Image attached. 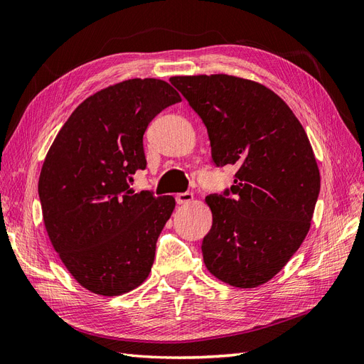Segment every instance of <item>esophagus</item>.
<instances>
[{"mask_svg": "<svg viewBox=\"0 0 364 364\" xmlns=\"http://www.w3.org/2000/svg\"><path fill=\"white\" fill-rule=\"evenodd\" d=\"M194 200V194L193 193H179L176 194V202L179 205H188Z\"/></svg>", "mask_w": 364, "mask_h": 364, "instance_id": "obj_1", "label": "esophagus"}]
</instances>
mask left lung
I'll list each match as a JSON object with an SVG mask.
<instances>
[{
    "label": "left lung",
    "mask_w": 364,
    "mask_h": 364,
    "mask_svg": "<svg viewBox=\"0 0 364 364\" xmlns=\"http://www.w3.org/2000/svg\"><path fill=\"white\" fill-rule=\"evenodd\" d=\"M170 82L205 123L217 167H237L234 199H205L213 213L202 243L205 266L232 287H259L310 230L321 191L310 139L287 103L258 82L228 74Z\"/></svg>",
    "instance_id": "1"
}]
</instances>
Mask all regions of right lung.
Here are the masks:
<instances>
[{"label":"right lung","instance_id":"right-lung-1","mask_svg":"<svg viewBox=\"0 0 364 364\" xmlns=\"http://www.w3.org/2000/svg\"><path fill=\"white\" fill-rule=\"evenodd\" d=\"M181 100L159 79L103 87L75 107L42 164L38 191L48 238L91 293L119 296L149 278L176 200L134 194L127 179L146 168L142 135L150 121Z\"/></svg>","mask_w":364,"mask_h":364}]
</instances>
